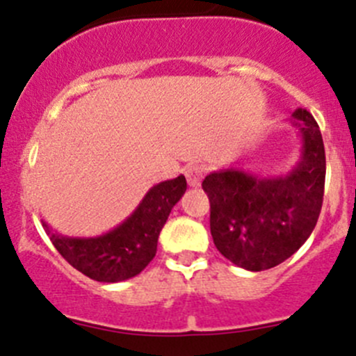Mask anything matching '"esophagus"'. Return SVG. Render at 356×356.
I'll list each match as a JSON object with an SVG mask.
<instances>
[{"mask_svg": "<svg viewBox=\"0 0 356 356\" xmlns=\"http://www.w3.org/2000/svg\"><path fill=\"white\" fill-rule=\"evenodd\" d=\"M184 174H186V179H188L189 186H200L203 175H205V165H200V163L188 165Z\"/></svg>", "mask_w": 356, "mask_h": 356, "instance_id": "esophagus-1", "label": "esophagus"}]
</instances>
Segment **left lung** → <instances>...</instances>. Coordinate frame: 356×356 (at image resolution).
<instances>
[{"label": "left lung", "mask_w": 356, "mask_h": 356, "mask_svg": "<svg viewBox=\"0 0 356 356\" xmlns=\"http://www.w3.org/2000/svg\"><path fill=\"white\" fill-rule=\"evenodd\" d=\"M301 156L285 175L262 177L243 168H220L203 179L210 200V233L217 250L248 271L282 264L299 250L318 220L325 186V149L315 118L292 113Z\"/></svg>", "instance_id": "8db88e82"}]
</instances>
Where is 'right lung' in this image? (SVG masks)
<instances>
[{
    "label": "right lung",
    "mask_w": 356,
    "mask_h": 356,
    "mask_svg": "<svg viewBox=\"0 0 356 356\" xmlns=\"http://www.w3.org/2000/svg\"><path fill=\"white\" fill-rule=\"evenodd\" d=\"M186 188L184 175L153 186L122 224L101 236H62L44 220L43 227L58 254L88 278L104 284L129 280L153 261L161 227Z\"/></svg>",
    "instance_id": "obj_1"
}]
</instances>
